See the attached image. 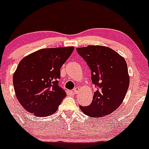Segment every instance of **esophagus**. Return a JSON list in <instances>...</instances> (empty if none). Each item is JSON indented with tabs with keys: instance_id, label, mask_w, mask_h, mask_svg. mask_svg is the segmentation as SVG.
<instances>
[{
	"instance_id": "1",
	"label": "esophagus",
	"mask_w": 149,
	"mask_h": 149,
	"mask_svg": "<svg viewBox=\"0 0 149 149\" xmlns=\"http://www.w3.org/2000/svg\"><path fill=\"white\" fill-rule=\"evenodd\" d=\"M79 87H76V88H74V90H73V93H74V94H77V93L79 92Z\"/></svg>"
}]
</instances>
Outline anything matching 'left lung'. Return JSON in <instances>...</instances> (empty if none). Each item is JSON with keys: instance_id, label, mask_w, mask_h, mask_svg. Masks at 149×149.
Wrapping results in <instances>:
<instances>
[{"instance_id": "obj_1", "label": "left lung", "mask_w": 149, "mask_h": 149, "mask_svg": "<svg viewBox=\"0 0 149 149\" xmlns=\"http://www.w3.org/2000/svg\"><path fill=\"white\" fill-rule=\"evenodd\" d=\"M91 70L93 83L97 86L89 106H79L84 114L100 118L114 112L123 101L130 77L125 59L109 47L90 45L77 48Z\"/></svg>"}]
</instances>
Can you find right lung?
<instances>
[{"label":"right lung","instance_id":"1","mask_svg":"<svg viewBox=\"0 0 149 149\" xmlns=\"http://www.w3.org/2000/svg\"><path fill=\"white\" fill-rule=\"evenodd\" d=\"M73 47L42 49L21 60L13 77L18 102L35 116H51L67 96L59 86L60 68Z\"/></svg>","mask_w":149,"mask_h":149}]
</instances>
